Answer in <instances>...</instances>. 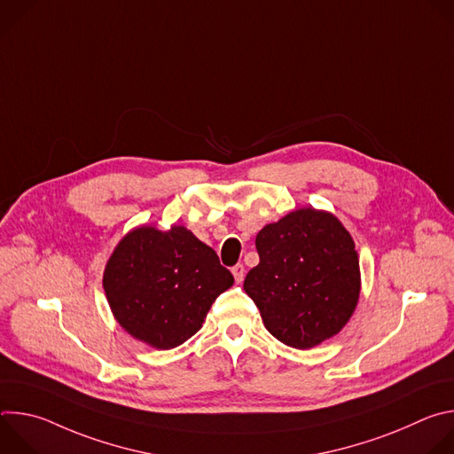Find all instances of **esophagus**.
<instances>
[{"mask_svg": "<svg viewBox=\"0 0 454 454\" xmlns=\"http://www.w3.org/2000/svg\"><path fill=\"white\" fill-rule=\"evenodd\" d=\"M231 273H233V278H235L237 284H240V282L244 280V273H246V271H244V266H242V264L233 266V268H231Z\"/></svg>", "mask_w": 454, "mask_h": 454, "instance_id": "34e87169", "label": "esophagus"}]
</instances>
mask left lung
Here are the masks:
<instances>
[{
	"label": "left lung",
	"instance_id": "obj_1",
	"mask_svg": "<svg viewBox=\"0 0 454 454\" xmlns=\"http://www.w3.org/2000/svg\"><path fill=\"white\" fill-rule=\"evenodd\" d=\"M261 262L244 291L266 329L284 345L309 350L336 336L361 293L356 244L341 221L312 207L289 212L258 231Z\"/></svg>",
	"mask_w": 454,
	"mask_h": 454
}]
</instances>
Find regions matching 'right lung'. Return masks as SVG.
<instances>
[{"mask_svg": "<svg viewBox=\"0 0 454 454\" xmlns=\"http://www.w3.org/2000/svg\"><path fill=\"white\" fill-rule=\"evenodd\" d=\"M102 286L120 327L158 350L196 334L215 301L233 286L217 253L184 226H138L111 253Z\"/></svg>", "mask_w": 454, "mask_h": 454, "instance_id": "obj_1", "label": "right lung"}]
</instances>
